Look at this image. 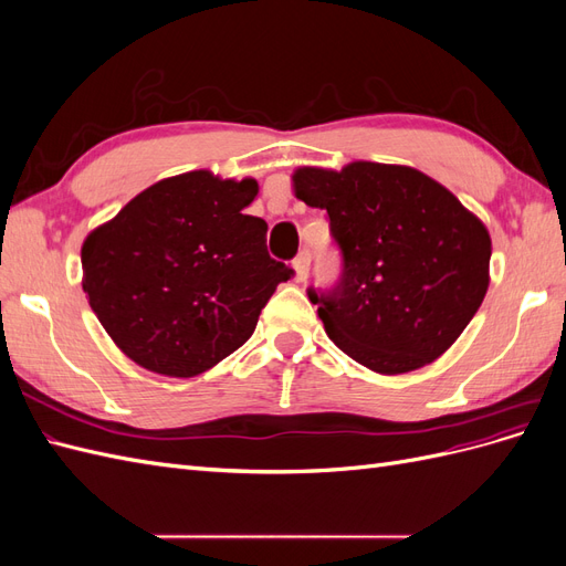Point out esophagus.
<instances>
[{
    "label": "esophagus",
    "instance_id": "obj_1",
    "mask_svg": "<svg viewBox=\"0 0 566 566\" xmlns=\"http://www.w3.org/2000/svg\"><path fill=\"white\" fill-rule=\"evenodd\" d=\"M293 266H295V281H297V283H304L306 276H310V252H306V250L300 252V254L295 256Z\"/></svg>",
    "mask_w": 566,
    "mask_h": 566
}]
</instances>
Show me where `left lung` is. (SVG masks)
I'll return each instance as SVG.
<instances>
[{
	"label": "left lung",
	"instance_id": "1",
	"mask_svg": "<svg viewBox=\"0 0 566 566\" xmlns=\"http://www.w3.org/2000/svg\"><path fill=\"white\" fill-rule=\"evenodd\" d=\"M295 196L328 212L342 279L310 290L325 333L354 361L401 375L447 352L484 302L491 235L449 188L413 167H297Z\"/></svg>",
	"mask_w": 566,
	"mask_h": 566
}]
</instances>
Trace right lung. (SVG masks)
I'll return each instance as SVG.
<instances>
[{"instance_id": "add662e5", "label": "right lung", "mask_w": 566, "mask_h": 566, "mask_svg": "<svg viewBox=\"0 0 566 566\" xmlns=\"http://www.w3.org/2000/svg\"><path fill=\"white\" fill-rule=\"evenodd\" d=\"M254 179L196 169L132 198L82 243V290L111 339L142 368L193 378L245 345L293 269L245 214Z\"/></svg>"}]
</instances>
